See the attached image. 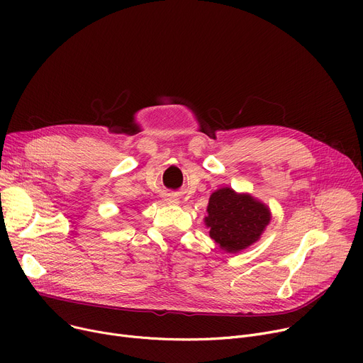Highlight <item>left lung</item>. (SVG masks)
Wrapping results in <instances>:
<instances>
[{
	"mask_svg": "<svg viewBox=\"0 0 363 363\" xmlns=\"http://www.w3.org/2000/svg\"><path fill=\"white\" fill-rule=\"evenodd\" d=\"M206 225L225 252L235 253L259 240L271 220L269 208L249 194L220 188L208 199Z\"/></svg>",
	"mask_w": 363,
	"mask_h": 363,
	"instance_id": "left-lung-1",
	"label": "left lung"
}]
</instances>
